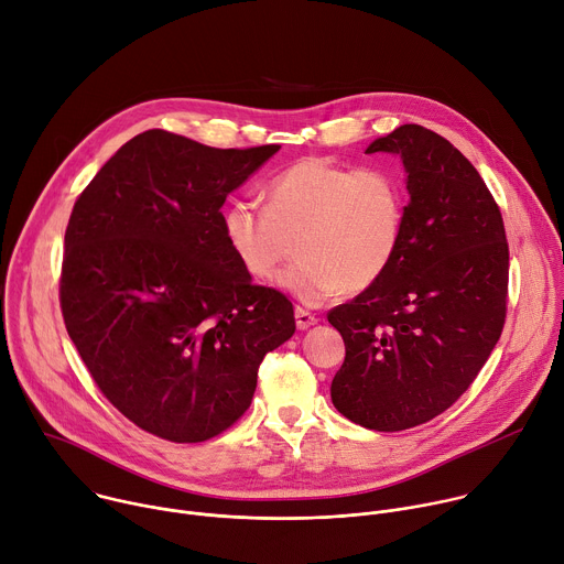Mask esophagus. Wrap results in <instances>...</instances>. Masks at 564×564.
I'll list each match as a JSON object with an SVG mask.
<instances>
[{"mask_svg":"<svg viewBox=\"0 0 564 564\" xmlns=\"http://www.w3.org/2000/svg\"><path fill=\"white\" fill-rule=\"evenodd\" d=\"M316 323H318L316 314H311V311H306L302 306H295V325H297V329H308V327H314Z\"/></svg>","mask_w":564,"mask_h":564,"instance_id":"34e87169","label":"esophagus"}]
</instances>
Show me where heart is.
Returning <instances> with one entry per match:
<instances>
[{
	"instance_id": "b5f03b06",
	"label": "heart",
	"mask_w": 564,
	"mask_h": 564,
	"mask_svg": "<svg viewBox=\"0 0 564 564\" xmlns=\"http://www.w3.org/2000/svg\"><path fill=\"white\" fill-rule=\"evenodd\" d=\"M269 204L237 199L224 210V235L241 267L304 304H321L343 289L377 284L394 264L405 232L403 183L386 167H349L325 156H306L267 185Z\"/></svg>"
}]
</instances>
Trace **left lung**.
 <instances>
[{
	"instance_id": "obj_1",
	"label": "left lung",
	"mask_w": 564,
	"mask_h": 564,
	"mask_svg": "<svg viewBox=\"0 0 564 564\" xmlns=\"http://www.w3.org/2000/svg\"><path fill=\"white\" fill-rule=\"evenodd\" d=\"M408 172V215L390 271L327 318L345 340L332 401L349 421L399 432L446 412L505 329L509 241L475 165L444 137L401 124L367 150Z\"/></svg>"
}]
</instances>
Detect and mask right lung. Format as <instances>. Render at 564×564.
Returning a JSON list of instances; mask_svg holds the SVG:
<instances>
[{"mask_svg":"<svg viewBox=\"0 0 564 564\" xmlns=\"http://www.w3.org/2000/svg\"><path fill=\"white\" fill-rule=\"evenodd\" d=\"M280 145L219 150L165 130L124 143L78 197L59 306L105 399L141 430L199 444L250 405L295 332L291 300L250 280L224 235L226 197Z\"/></svg>","mask_w":564,"mask_h":564,"instance_id":"add662e5","label":"right lung"}]
</instances>
